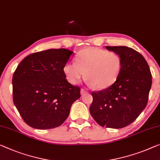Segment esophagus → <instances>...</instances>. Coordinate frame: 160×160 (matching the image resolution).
Segmentation results:
<instances>
[{
  "mask_svg": "<svg viewBox=\"0 0 160 160\" xmlns=\"http://www.w3.org/2000/svg\"><path fill=\"white\" fill-rule=\"evenodd\" d=\"M80 92H81V95H84L85 93H87V90L85 89H83V88H82L80 90Z\"/></svg>",
  "mask_w": 160,
  "mask_h": 160,
  "instance_id": "34e87169",
  "label": "esophagus"
}]
</instances>
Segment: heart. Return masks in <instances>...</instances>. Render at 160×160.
I'll use <instances>...</instances> for the list:
<instances>
[{
    "mask_svg": "<svg viewBox=\"0 0 160 160\" xmlns=\"http://www.w3.org/2000/svg\"><path fill=\"white\" fill-rule=\"evenodd\" d=\"M75 62H68L64 67L69 82L78 84L85 72V79L98 90L106 89L115 84L123 67L118 54L98 47L81 50L76 55Z\"/></svg>",
    "mask_w": 160,
    "mask_h": 160,
    "instance_id": "obj_1",
    "label": "heart"
}]
</instances>
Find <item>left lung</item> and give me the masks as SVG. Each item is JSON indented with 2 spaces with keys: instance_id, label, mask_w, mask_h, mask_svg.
Segmentation results:
<instances>
[{
  "instance_id": "1",
  "label": "left lung",
  "mask_w": 160,
  "mask_h": 160,
  "mask_svg": "<svg viewBox=\"0 0 160 160\" xmlns=\"http://www.w3.org/2000/svg\"><path fill=\"white\" fill-rule=\"evenodd\" d=\"M118 54L122 70L115 84L92 92L90 113L100 126L121 128L129 125L147 106L152 86V74L141 54L125 46L106 47Z\"/></svg>"
}]
</instances>
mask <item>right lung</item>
I'll return each instance as SVG.
<instances>
[{
  "mask_svg": "<svg viewBox=\"0 0 160 160\" xmlns=\"http://www.w3.org/2000/svg\"><path fill=\"white\" fill-rule=\"evenodd\" d=\"M73 52L52 49L25 57L13 73V100L25 123L37 129L62 124L80 88L66 80L64 67Z\"/></svg>",
  "mask_w": 160,
  "mask_h": 160,
  "instance_id": "add662e5",
  "label": "right lung"
}]
</instances>
